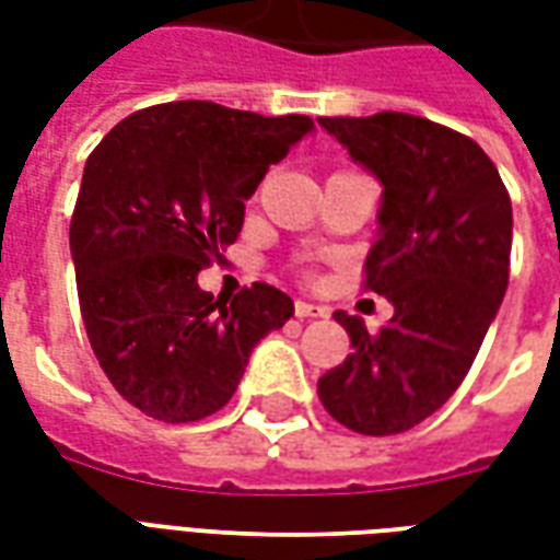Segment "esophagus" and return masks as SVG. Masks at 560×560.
Instances as JSON below:
<instances>
[{
	"instance_id": "1",
	"label": "esophagus",
	"mask_w": 560,
	"mask_h": 560,
	"mask_svg": "<svg viewBox=\"0 0 560 560\" xmlns=\"http://www.w3.org/2000/svg\"><path fill=\"white\" fill-rule=\"evenodd\" d=\"M293 312H296V317H303V320H308V317H324V308L315 303H305V300H296L293 303Z\"/></svg>"
}]
</instances>
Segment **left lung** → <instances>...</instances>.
<instances>
[{
	"label": "left lung",
	"instance_id": "1",
	"mask_svg": "<svg viewBox=\"0 0 560 560\" xmlns=\"http://www.w3.org/2000/svg\"><path fill=\"white\" fill-rule=\"evenodd\" d=\"M317 122L384 185L365 291L396 308L381 332L363 317L332 315L353 351L317 381V396L351 432H408L456 393L501 308L510 195L474 140L432 119L384 110Z\"/></svg>",
	"mask_w": 560,
	"mask_h": 560
}]
</instances>
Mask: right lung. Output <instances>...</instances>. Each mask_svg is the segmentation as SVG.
<instances>
[{"label": "right lung", "mask_w": 560, "mask_h": 560, "mask_svg": "<svg viewBox=\"0 0 560 560\" xmlns=\"http://www.w3.org/2000/svg\"><path fill=\"white\" fill-rule=\"evenodd\" d=\"M312 128L300 114L171 102L92 149L71 215L80 315L104 375L140 413L195 422L224 408L257 341L293 315L272 284L215 300L197 272L240 236L245 200Z\"/></svg>", "instance_id": "1"}]
</instances>
